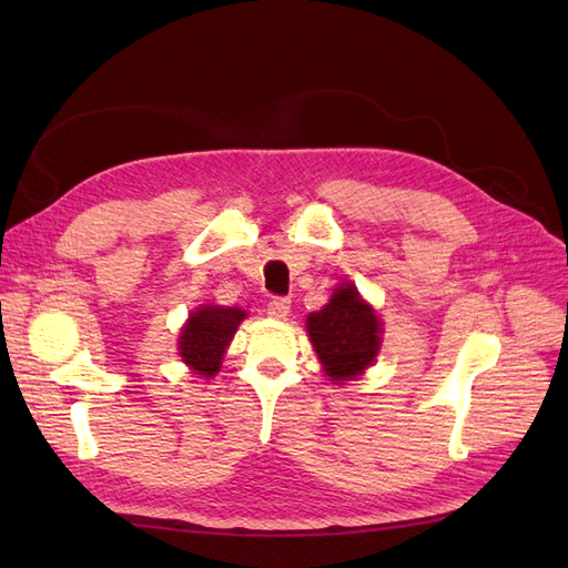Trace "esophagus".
<instances>
[{
  "mask_svg": "<svg viewBox=\"0 0 568 568\" xmlns=\"http://www.w3.org/2000/svg\"><path fill=\"white\" fill-rule=\"evenodd\" d=\"M291 311V301L286 296H274L267 303V315L274 320H284Z\"/></svg>",
  "mask_w": 568,
  "mask_h": 568,
  "instance_id": "1",
  "label": "esophagus"
}]
</instances>
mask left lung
<instances>
[{"label": "left lung", "instance_id": "left-lung-1", "mask_svg": "<svg viewBox=\"0 0 568 568\" xmlns=\"http://www.w3.org/2000/svg\"><path fill=\"white\" fill-rule=\"evenodd\" d=\"M307 334L334 382L353 379L382 346V326L353 284H341L320 313L307 317Z\"/></svg>", "mask_w": 568, "mask_h": 568}]
</instances>
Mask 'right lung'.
<instances>
[{"mask_svg": "<svg viewBox=\"0 0 568 568\" xmlns=\"http://www.w3.org/2000/svg\"><path fill=\"white\" fill-rule=\"evenodd\" d=\"M246 317L239 307L205 305L189 317L180 336V355L196 374L213 376L220 369L222 353L230 346L239 322Z\"/></svg>", "mask_w": 568, "mask_h": 568, "instance_id": "obj_1", "label": "right lung"}]
</instances>
